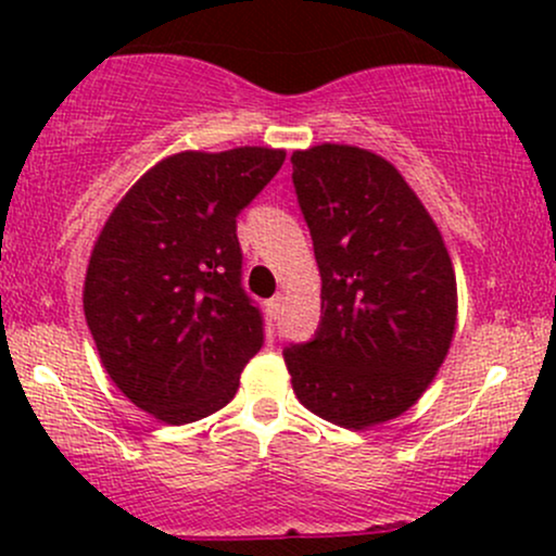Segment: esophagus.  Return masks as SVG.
Returning a JSON list of instances; mask_svg holds the SVG:
<instances>
[{
	"label": "esophagus",
	"mask_w": 556,
	"mask_h": 556,
	"mask_svg": "<svg viewBox=\"0 0 556 556\" xmlns=\"http://www.w3.org/2000/svg\"><path fill=\"white\" fill-rule=\"evenodd\" d=\"M266 305H269V314L277 318L285 311V295H282V292H277V295H274Z\"/></svg>",
	"instance_id": "obj_1"
}]
</instances>
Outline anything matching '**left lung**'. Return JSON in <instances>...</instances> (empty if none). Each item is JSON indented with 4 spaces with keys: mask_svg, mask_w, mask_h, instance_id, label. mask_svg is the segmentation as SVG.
Returning <instances> with one entry per match:
<instances>
[{
    "mask_svg": "<svg viewBox=\"0 0 556 556\" xmlns=\"http://www.w3.org/2000/svg\"><path fill=\"white\" fill-rule=\"evenodd\" d=\"M292 182L321 274L316 337L285 350L300 405L344 429L402 416L450 353L457 282L437 222L374 151H295Z\"/></svg>",
    "mask_w": 556,
    "mask_h": 556,
    "instance_id": "obj_1",
    "label": "left lung"
}]
</instances>
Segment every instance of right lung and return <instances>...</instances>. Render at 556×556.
Masks as SVG:
<instances>
[{"mask_svg":"<svg viewBox=\"0 0 556 556\" xmlns=\"http://www.w3.org/2000/svg\"><path fill=\"white\" fill-rule=\"evenodd\" d=\"M282 149L180 151L112 208L88 261L83 311L101 366L132 405L182 426L222 410L264 344L240 285L238 214Z\"/></svg>","mask_w":556,"mask_h":556,"instance_id":"add662e5","label":"right lung"}]
</instances>
